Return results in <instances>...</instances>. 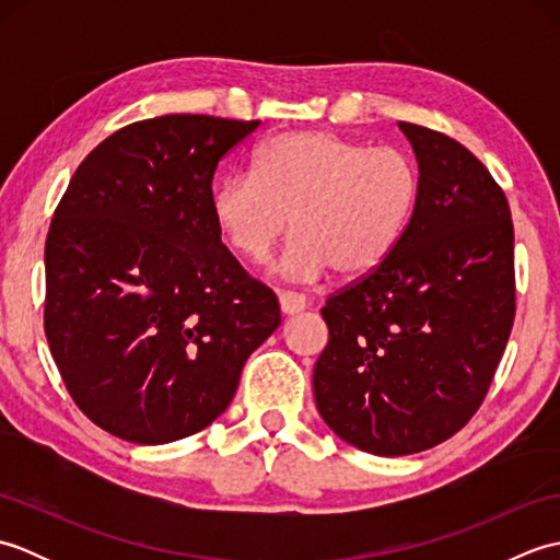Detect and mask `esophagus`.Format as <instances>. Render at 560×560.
Segmentation results:
<instances>
[{
  "instance_id": "1",
  "label": "esophagus",
  "mask_w": 560,
  "mask_h": 560,
  "mask_svg": "<svg viewBox=\"0 0 560 560\" xmlns=\"http://www.w3.org/2000/svg\"><path fill=\"white\" fill-rule=\"evenodd\" d=\"M279 305L283 315H299L307 307L305 295L293 293V291H279Z\"/></svg>"
}]
</instances>
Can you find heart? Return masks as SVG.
<instances>
[{
    "label": "heart",
    "instance_id": "b5f03b06",
    "mask_svg": "<svg viewBox=\"0 0 560 560\" xmlns=\"http://www.w3.org/2000/svg\"><path fill=\"white\" fill-rule=\"evenodd\" d=\"M407 151L329 132H287L255 151L253 173H233L211 195V217L237 257L259 265L293 225L279 273L363 277L392 255L419 201Z\"/></svg>",
    "mask_w": 560,
    "mask_h": 560
}]
</instances>
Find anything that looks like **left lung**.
<instances>
[{
  "label": "left lung",
  "mask_w": 560,
  "mask_h": 560,
  "mask_svg": "<svg viewBox=\"0 0 560 560\" xmlns=\"http://www.w3.org/2000/svg\"><path fill=\"white\" fill-rule=\"evenodd\" d=\"M419 201L392 255L331 293L313 373L317 411L349 445L413 455L452 438L486 397L515 319L505 192L459 141L399 122Z\"/></svg>",
  "instance_id": "1"
}]
</instances>
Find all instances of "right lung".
<instances>
[{
	"label": "right lung",
	"mask_w": 560,
	"mask_h": 560,
	"mask_svg": "<svg viewBox=\"0 0 560 560\" xmlns=\"http://www.w3.org/2000/svg\"><path fill=\"white\" fill-rule=\"evenodd\" d=\"M259 120L163 115L81 161L45 241V337L89 419L137 445L199 433L281 325L211 217L219 161Z\"/></svg>",
	"instance_id": "right-lung-1"
}]
</instances>
